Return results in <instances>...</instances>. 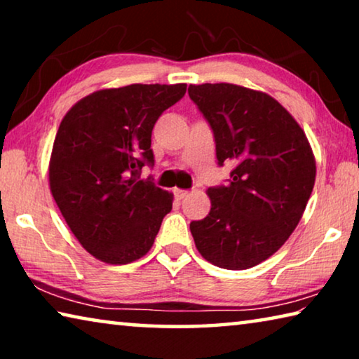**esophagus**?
I'll list each match as a JSON object with an SVG mask.
<instances>
[{
  "label": "esophagus",
  "instance_id": "obj_1",
  "mask_svg": "<svg viewBox=\"0 0 359 359\" xmlns=\"http://www.w3.org/2000/svg\"><path fill=\"white\" fill-rule=\"evenodd\" d=\"M174 194L177 199H184L185 196H188V190H180V188H174Z\"/></svg>",
  "mask_w": 359,
  "mask_h": 359
}]
</instances>
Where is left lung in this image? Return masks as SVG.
I'll use <instances>...</instances> for the list:
<instances>
[{"instance_id": "8db88e82", "label": "left lung", "mask_w": 359, "mask_h": 359, "mask_svg": "<svg viewBox=\"0 0 359 359\" xmlns=\"http://www.w3.org/2000/svg\"><path fill=\"white\" fill-rule=\"evenodd\" d=\"M209 121L218 165L231 163L228 185L210 187V212L191 222L204 259L242 271L263 263L299 223L311 198L315 156L306 133L280 102L234 83L190 85Z\"/></svg>"}]
</instances>
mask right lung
<instances>
[{
	"instance_id": "right-lung-1",
	"label": "right lung",
	"mask_w": 359,
	"mask_h": 359,
	"mask_svg": "<svg viewBox=\"0 0 359 359\" xmlns=\"http://www.w3.org/2000/svg\"><path fill=\"white\" fill-rule=\"evenodd\" d=\"M187 83L98 90L72 106L53 142L48 182L60 212L96 259L128 264L154 245L172 193L139 180L154 166L151 130Z\"/></svg>"
}]
</instances>
